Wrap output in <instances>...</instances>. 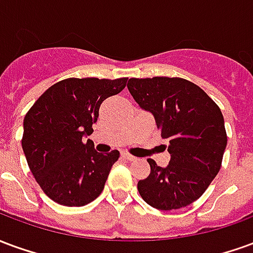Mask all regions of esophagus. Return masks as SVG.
I'll list each match as a JSON object with an SVG mask.
<instances>
[{
  "label": "esophagus",
  "instance_id": "1",
  "mask_svg": "<svg viewBox=\"0 0 253 253\" xmlns=\"http://www.w3.org/2000/svg\"><path fill=\"white\" fill-rule=\"evenodd\" d=\"M122 156H123V159L128 160V161H134V160H137V159H135V157H134V156L126 153V152H125V153H122Z\"/></svg>",
  "mask_w": 253,
  "mask_h": 253
}]
</instances>
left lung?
<instances>
[{
    "mask_svg": "<svg viewBox=\"0 0 253 253\" xmlns=\"http://www.w3.org/2000/svg\"><path fill=\"white\" fill-rule=\"evenodd\" d=\"M127 88L154 116L170 154L167 167L149 159L150 175L139 195L159 210H176L201 198L219 172L228 138L222 112L198 85L184 78H130Z\"/></svg>",
    "mask_w": 253,
    "mask_h": 253,
    "instance_id": "8db88e82",
    "label": "left lung"
}]
</instances>
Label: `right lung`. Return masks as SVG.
Segmentation results:
<instances>
[{
    "label": "right lung",
    "mask_w": 253,
    "mask_h": 253,
    "mask_svg": "<svg viewBox=\"0 0 253 253\" xmlns=\"http://www.w3.org/2000/svg\"><path fill=\"white\" fill-rule=\"evenodd\" d=\"M127 78H66L47 89L24 118L23 150L48 198L84 206L104 188L119 152L99 153L90 139L101 103L122 92Z\"/></svg>",
    "instance_id": "1"
}]
</instances>
